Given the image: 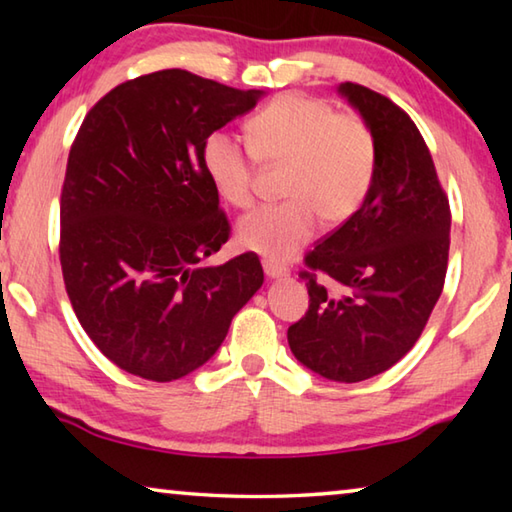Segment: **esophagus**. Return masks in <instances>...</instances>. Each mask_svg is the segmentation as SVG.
Listing matches in <instances>:
<instances>
[{
    "instance_id": "1",
    "label": "esophagus",
    "mask_w": 512,
    "mask_h": 512,
    "mask_svg": "<svg viewBox=\"0 0 512 512\" xmlns=\"http://www.w3.org/2000/svg\"><path fill=\"white\" fill-rule=\"evenodd\" d=\"M264 273L271 277V280H280V277L289 275V268H284L280 264H273V262H264Z\"/></svg>"
}]
</instances>
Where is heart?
<instances>
[{"label": "heart", "instance_id": "heart-1", "mask_svg": "<svg viewBox=\"0 0 512 512\" xmlns=\"http://www.w3.org/2000/svg\"><path fill=\"white\" fill-rule=\"evenodd\" d=\"M248 145L225 131L203 142V167L225 203L239 210L255 201L257 162L284 167L280 205L259 207L237 225L239 246L268 259H287L327 228L350 221L377 173V140L350 112L300 92L280 94L246 124Z\"/></svg>", "mask_w": 512, "mask_h": 512}]
</instances>
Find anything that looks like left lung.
I'll list each match as a JSON object with an SVG mask.
<instances>
[{
	"instance_id": "8db88e82",
	"label": "left lung",
	"mask_w": 512,
	"mask_h": 512,
	"mask_svg": "<svg viewBox=\"0 0 512 512\" xmlns=\"http://www.w3.org/2000/svg\"><path fill=\"white\" fill-rule=\"evenodd\" d=\"M339 92L375 133V183L359 212L305 255L309 309L287 336L302 366L354 384L420 339L443 293L452 212L411 117L363 85Z\"/></svg>"
}]
</instances>
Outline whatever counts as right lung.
I'll return each instance as SVG.
<instances>
[{
	"label": "right lung",
	"mask_w": 512,
	"mask_h": 512,
	"mask_svg": "<svg viewBox=\"0 0 512 512\" xmlns=\"http://www.w3.org/2000/svg\"><path fill=\"white\" fill-rule=\"evenodd\" d=\"M262 97L162 69L117 85L83 119L60 194V266L81 327L131 375L201 368L262 287L255 253L203 264L230 237L203 142Z\"/></svg>",
	"instance_id": "add662e5"
}]
</instances>
